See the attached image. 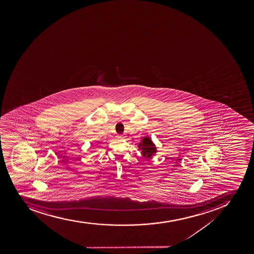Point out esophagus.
Listing matches in <instances>:
<instances>
[{"mask_svg":"<svg viewBox=\"0 0 254 254\" xmlns=\"http://www.w3.org/2000/svg\"><path fill=\"white\" fill-rule=\"evenodd\" d=\"M117 137L119 138V139H124V138H125V136L123 135H118Z\"/></svg>","mask_w":254,"mask_h":254,"instance_id":"34e87169","label":"esophagus"}]
</instances>
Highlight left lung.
Listing matches in <instances>:
<instances>
[{
	"label": "left lung",
	"mask_w": 254,
	"mask_h": 254,
	"mask_svg": "<svg viewBox=\"0 0 254 254\" xmlns=\"http://www.w3.org/2000/svg\"><path fill=\"white\" fill-rule=\"evenodd\" d=\"M138 147L140 150H142L144 157H148V158L153 157V154L157 153V148L148 137H144Z\"/></svg>",
	"instance_id": "8db88e82"
}]
</instances>
